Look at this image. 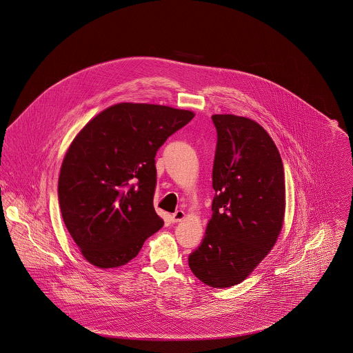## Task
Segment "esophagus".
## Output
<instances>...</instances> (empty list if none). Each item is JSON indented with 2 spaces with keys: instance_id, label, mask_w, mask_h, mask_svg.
<instances>
[{
  "instance_id": "esophagus-1",
  "label": "esophagus",
  "mask_w": 353,
  "mask_h": 353,
  "mask_svg": "<svg viewBox=\"0 0 353 353\" xmlns=\"http://www.w3.org/2000/svg\"><path fill=\"white\" fill-rule=\"evenodd\" d=\"M184 217V212H183V210H177V212H174V213L170 216V222H172V223H177V222H180Z\"/></svg>"
}]
</instances>
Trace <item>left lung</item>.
I'll list each match as a JSON object with an SVG mask.
<instances>
[{"mask_svg": "<svg viewBox=\"0 0 353 353\" xmlns=\"http://www.w3.org/2000/svg\"><path fill=\"white\" fill-rule=\"evenodd\" d=\"M217 147L212 219L188 258L206 285H238L268 255L285 216V172L270 134L252 119L213 115Z\"/></svg>", "mask_w": 353, "mask_h": 353, "instance_id": "1", "label": "left lung"}]
</instances>
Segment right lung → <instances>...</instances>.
<instances>
[{"mask_svg":"<svg viewBox=\"0 0 353 353\" xmlns=\"http://www.w3.org/2000/svg\"><path fill=\"white\" fill-rule=\"evenodd\" d=\"M194 114L119 103L92 119L63 159L58 201L68 233L101 269L128 263L164 221L153 208L156 153Z\"/></svg>","mask_w":353,"mask_h":353,"instance_id":"1","label":"right lung"}]
</instances>
